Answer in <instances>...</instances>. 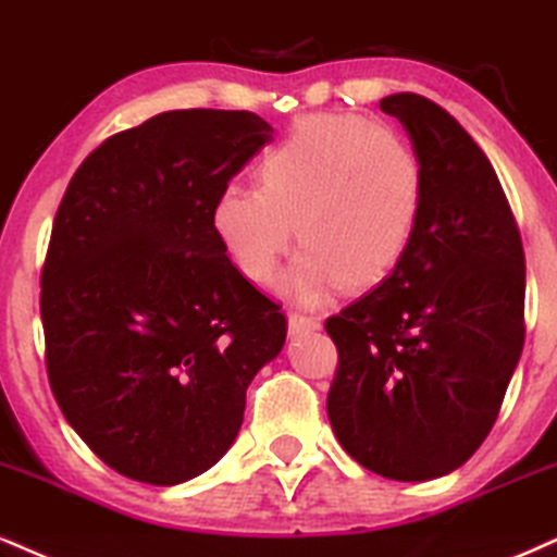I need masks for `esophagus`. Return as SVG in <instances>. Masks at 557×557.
Masks as SVG:
<instances>
[{
    "label": "esophagus",
    "mask_w": 557,
    "mask_h": 557,
    "mask_svg": "<svg viewBox=\"0 0 557 557\" xmlns=\"http://www.w3.org/2000/svg\"><path fill=\"white\" fill-rule=\"evenodd\" d=\"M320 329V320L310 315H299V312H292L289 315V336H302V333H312Z\"/></svg>",
    "instance_id": "34e87169"
}]
</instances>
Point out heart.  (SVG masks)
Returning <instances> with one entry per match:
<instances>
[{"label": "heart", "instance_id": "b5f03b06", "mask_svg": "<svg viewBox=\"0 0 557 557\" xmlns=\"http://www.w3.org/2000/svg\"><path fill=\"white\" fill-rule=\"evenodd\" d=\"M260 182L221 187L213 232L255 284L276 281L297 234L302 247L286 289L307 305L338 284L362 289L388 276L414 237L424 198L420 156L407 137L359 114L299 120L265 153Z\"/></svg>", "mask_w": 557, "mask_h": 557}]
</instances>
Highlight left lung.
I'll use <instances>...</instances> for the list:
<instances>
[{"label":"left lung","mask_w":557,"mask_h":557,"mask_svg":"<svg viewBox=\"0 0 557 557\" xmlns=\"http://www.w3.org/2000/svg\"><path fill=\"white\" fill-rule=\"evenodd\" d=\"M424 172L420 221L391 276L325 320L338 349L329 420L396 482L459 469L493 430L524 346V247L493 163L446 109L381 101Z\"/></svg>","instance_id":"obj_1"}]
</instances>
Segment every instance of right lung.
<instances>
[{"mask_svg": "<svg viewBox=\"0 0 557 557\" xmlns=\"http://www.w3.org/2000/svg\"><path fill=\"white\" fill-rule=\"evenodd\" d=\"M273 140L252 111H163L70 180L41 273L46 370L64 420L114 472L180 485L232 448L286 318L213 232L221 187Z\"/></svg>", "mask_w": 557, "mask_h": 557, "instance_id": "1", "label": "right lung"}]
</instances>
